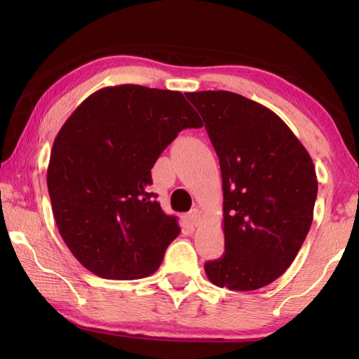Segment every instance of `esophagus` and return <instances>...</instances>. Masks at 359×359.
<instances>
[{"instance_id": "obj_1", "label": "esophagus", "mask_w": 359, "mask_h": 359, "mask_svg": "<svg viewBox=\"0 0 359 359\" xmlns=\"http://www.w3.org/2000/svg\"><path fill=\"white\" fill-rule=\"evenodd\" d=\"M188 220H190L191 224H194V226H198L199 222H201V210H199V209L190 210V214H188Z\"/></svg>"}]
</instances>
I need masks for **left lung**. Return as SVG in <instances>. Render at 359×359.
<instances>
[{
    "label": "left lung",
    "instance_id": "8db88e82",
    "mask_svg": "<svg viewBox=\"0 0 359 359\" xmlns=\"http://www.w3.org/2000/svg\"><path fill=\"white\" fill-rule=\"evenodd\" d=\"M220 158L224 253L204 264L234 291L263 288L293 263L313 220L312 158L271 109L233 92L185 93Z\"/></svg>",
    "mask_w": 359,
    "mask_h": 359
}]
</instances>
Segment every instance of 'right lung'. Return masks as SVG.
I'll return each instance as SVG.
<instances>
[{"instance_id":"add662e5","label":"right lung","mask_w":359,"mask_h":359,"mask_svg":"<svg viewBox=\"0 0 359 359\" xmlns=\"http://www.w3.org/2000/svg\"><path fill=\"white\" fill-rule=\"evenodd\" d=\"M201 126L184 95L171 90L115 85L79 104L47 168L53 217L79 263L109 280L160 267L180 228L147 191L150 169L182 130Z\"/></svg>"}]
</instances>
